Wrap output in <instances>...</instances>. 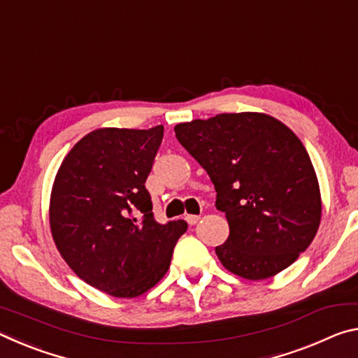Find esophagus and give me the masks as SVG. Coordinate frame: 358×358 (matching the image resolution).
I'll list each match as a JSON object with an SVG mask.
<instances>
[{
  "label": "esophagus",
  "mask_w": 358,
  "mask_h": 358,
  "mask_svg": "<svg viewBox=\"0 0 358 358\" xmlns=\"http://www.w3.org/2000/svg\"><path fill=\"white\" fill-rule=\"evenodd\" d=\"M185 220L187 221V224H189V226H194V224H197L199 220H201V216H197V215H186Z\"/></svg>",
  "instance_id": "34e87169"
}]
</instances>
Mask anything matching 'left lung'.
I'll return each mask as SVG.
<instances>
[{
    "label": "left lung",
    "instance_id": "left-lung-1",
    "mask_svg": "<svg viewBox=\"0 0 358 358\" xmlns=\"http://www.w3.org/2000/svg\"><path fill=\"white\" fill-rule=\"evenodd\" d=\"M175 136L213 181L229 238L216 256L234 275L259 281L299 259L317 234L322 201L299 137L266 113H220L175 126Z\"/></svg>",
    "mask_w": 358,
    "mask_h": 358
}]
</instances>
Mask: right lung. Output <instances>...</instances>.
Returning a JSON list of instances; mask_svg holds the SVG:
<instances>
[{"instance_id": "add662e5", "label": "right lung", "mask_w": 358, "mask_h": 358, "mask_svg": "<svg viewBox=\"0 0 358 358\" xmlns=\"http://www.w3.org/2000/svg\"><path fill=\"white\" fill-rule=\"evenodd\" d=\"M164 128H101L80 138L59 166L50 230L71 270L118 299L147 292L167 273L183 220L156 222L145 181Z\"/></svg>"}]
</instances>
